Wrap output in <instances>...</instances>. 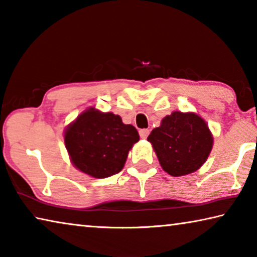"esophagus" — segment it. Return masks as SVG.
Masks as SVG:
<instances>
[{"label": "esophagus", "instance_id": "1", "mask_svg": "<svg viewBox=\"0 0 257 257\" xmlns=\"http://www.w3.org/2000/svg\"><path fill=\"white\" fill-rule=\"evenodd\" d=\"M149 134H150L149 129H141V130H139V136H141V138H143V139L147 138Z\"/></svg>", "mask_w": 257, "mask_h": 257}]
</instances>
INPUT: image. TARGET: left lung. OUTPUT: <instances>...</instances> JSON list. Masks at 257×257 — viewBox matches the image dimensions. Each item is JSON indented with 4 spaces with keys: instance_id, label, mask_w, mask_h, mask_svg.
I'll return each instance as SVG.
<instances>
[{
    "instance_id": "8db88e82",
    "label": "left lung",
    "mask_w": 257,
    "mask_h": 257,
    "mask_svg": "<svg viewBox=\"0 0 257 257\" xmlns=\"http://www.w3.org/2000/svg\"><path fill=\"white\" fill-rule=\"evenodd\" d=\"M147 141L153 145L163 170L173 177L198 170L213 145L210 129L201 116L178 111L165 116Z\"/></svg>"
}]
</instances>
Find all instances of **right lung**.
Masks as SVG:
<instances>
[{
	"label": "right lung",
	"instance_id": "right-lung-1",
	"mask_svg": "<svg viewBox=\"0 0 257 257\" xmlns=\"http://www.w3.org/2000/svg\"><path fill=\"white\" fill-rule=\"evenodd\" d=\"M139 141L136 128L119 115L88 108L69 125L64 143L75 167L94 178H106L122 170L128 152Z\"/></svg>",
	"mask_w": 257,
	"mask_h": 257
}]
</instances>
